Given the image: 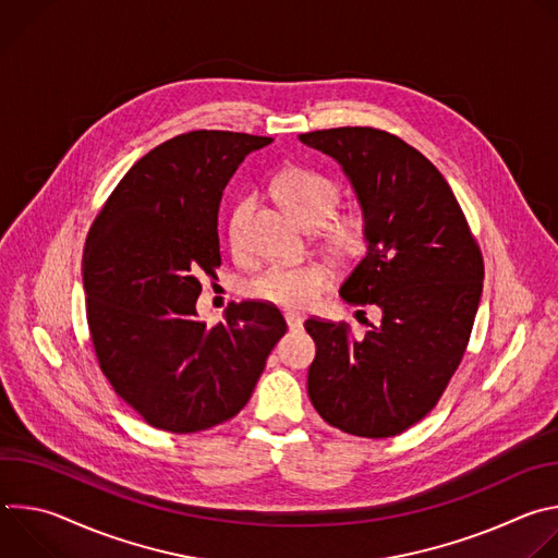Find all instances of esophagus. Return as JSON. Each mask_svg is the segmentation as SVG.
I'll return each mask as SVG.
<instances>
[{
  "label": "esophagus",
  "instance_id": "obj_1",
  "mask_svg": "<svg viewBox=\"0 0 558 558\" xmlns=\"http://www.w3.org/2000/svg\"><path fill=\"white\" fill-rule=\"evenodd\" d=\"M284 320H287V327L293 331V329H300V327H302L304 317H302L300 313H293V311H289V313H284Z\"/></svg>",
  "mask_w": 558,
  "mask_h": 558
}]
</instances>
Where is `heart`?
Segmentation results:
<instances>
[{
  "label": "heart",
  "instance_id": "heart-1",
  "mask_svg": "<svg viewBox=\"0 0 558 558\" xmlns=\"http://www.w3.org/2000/svg\"><path fill=\"white\" fill-rule=\"evenodd\" d=\"M276 194L289 214L308 229L320 227L336 209L340 192L338 185L313 170L291 168L276 181ZM247 211V201H241L233 209L231 227L235 229ZM362 222L355 216H347L329 225L325 238L336 256H351L362 245ZM329 267L323 263L304 265H269L256 278L247 282V293L256 300L271 302L289 308H304L317 300L329 282Z\"/></svg>",
  "mask_w": 558,
  "mask_h": 558
}]
</instances>
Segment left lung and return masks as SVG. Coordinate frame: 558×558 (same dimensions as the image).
<instances>
[{
	"mask_svg": "<svg viewBox=\"0 0 558 558\" xmlns=\"http://www.w3.org/2000/svg\"><path fill=\"white\" fill-rule=\"evenodd\" d=\"M298 138L340 163L362 207L366 254L340 295L381 311L364 338L304 323L311 404L349 435H400L433 411L463 357L484 289L480 245L446 179L400 136L333 128Z\"/></svg>",
	"mask_w": 558,
	"mask_h": 558,
	"instance_id": "left-lung-1",
	"label": "left lung"
}]
</instances>
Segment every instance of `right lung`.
Segmentation results:
<instances>
[{
	"instance_id": "1",
	"label": "right lung",
	"mask_w": 558,
	"mask_h": 558,
	"mask_svg": "<svg viewBox=\"0 0 558 558\" xmlns=\"http://www.w3.org/2000/svg\"><path fill=\"white\" fill-rule=\"evenodd\" d=\"M274 138L196 130L136 161L95 218L82 260L99 366L149 426L198 433L243 411L284 336L274 304H229L198 323L201 276L220 267L222 190Z\"/></svg>"
}]
</instances>
